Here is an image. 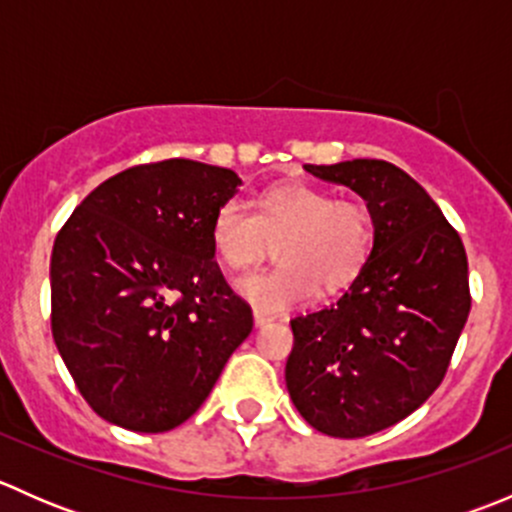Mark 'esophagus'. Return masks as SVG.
Segmentation results:
<instances>
[{
  "label": "esophagus",
  "mask_w": 512,
  "mask_h": 512,
  "mask_svg": "<svg viewBox=\"0 0 512 512\" xmlns=\"http://www.w3.org/2000/svg\"><path fill=\"white\" fill-rule=\"evenodd\" d=\"M272 319L267 317V314H262V312H255V327L260 329V327H267V324H270Z\"/></svg>",
  "instance_id": "obj_1"
}]
</instances>
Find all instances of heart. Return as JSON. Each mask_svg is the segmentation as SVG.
Returning <instances> with one entry per match:
<instances>
[{
    "label": "heart",
    "mask_w": 512,
    "mask_h": 512,
    "mask_svg": "<svg viewBox=\"0 0 512 512\" xmlns=\"http://www.w3.org/2000/svg\"><path fill=\"white\" fill-rule=\"evenodd\" d=\"M210 242L232 275L250 272L280 242L282 265L237 282V294L265 314H285L309 302L322 285L347 287L374 247V223L364 203L334 198L314 185H282L262 195L255 213L227 200L210 225Z\"/></svg>",
    "instance_id": "1"
}]
</instances>
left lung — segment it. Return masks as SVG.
Instances as JSON below:
<instances>
[{"instance_id":"obj_1","label":"left lung","mask_w":512,"mask_h":512,"mask_svg":"<svg viewBox=\"0 0 512 512\" xmlns=\"http://www.w3.org/2000/svg\"><path fill=\"white\" fill-rule=\"evenodd\" d=\"M304 170L366 200L374 247L332 307L289 322V399L327 436H371L414 414L446 376L471 312L466 247L394 163L356 158Z\"/></svg>"}]
</instances>
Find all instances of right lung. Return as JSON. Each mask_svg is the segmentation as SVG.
<instances>
[{
  "label": "right lung",
  "mask_w": 512,
  "mask_h": 512,
  "mask_svg": "<svg viewBox=\"0 0 512 512\" xmlns=\"http://www.w3.org/2000/svg\"><path fill=\"white\" fill-rule=\"evenodd\" d=\"M240 185L198 160L136 165L103 180L56 235L51 334L108 423L163 433L188 421L252 332L210 242Z\"/></svg>",
  "instance_id": "1"
}]
</instances>
